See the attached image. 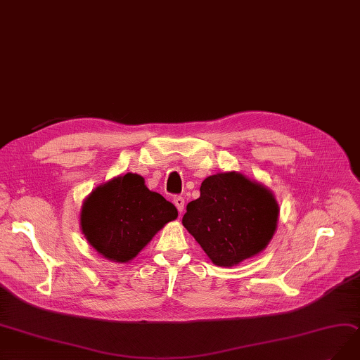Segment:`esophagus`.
Segmentation results:
<instances>
[{
	"instance_id": "obj_1",
	"label": "esophagus",
	"mask_w": 360,
	"mask_h": 360,
	"mask_svg": "<svg viewBox=\"0 0 360 360\" xmlns=\"http://www.w3.org/2000/svg\"><path fill=\"white\" fill-rule=\"evenodd\" d=\"M173 203H175V206H176V209H178L179 212H182V210H184V205H185V198L181 197V195H178V197L173 198Z\"/></svg>"
}]
</instances>
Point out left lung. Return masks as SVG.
<instances>
[{
	"label": "left lung",
	"instance_id": "obj_1",
	"mask_svg": "<svg viewBox=\"0 0 360 360\" xmlns=\"http://www.w3.org/2000/svg\"><path fill=\"white\" fill-rule=\"evenodd\" d=\"M274 193L240 172L207 176L182 225L218 267L230 269L269 246L277 229Z\"/></svg>",
	"mask_w": 360,
	"mask_h": 360
}]
</instances>
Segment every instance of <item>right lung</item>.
I'll return each instance as SVG.
<instances>
[{
  "label": "right lung",
  "instance_id": "add662e5",
  "mask_svg": "<svg viewBox=\"0 0 360 360\" xmlns=\"http://www.w3.org/2000/svg\"><path fill=\"white\" fill-rule=\"evenodd\" d=\"M176 218L175 206L148 190L138 173L129 172L98 185L84 198L79 227L99 255L124 264Z\"/></svg>",
  "mask_w": 360,
  "mask_h": 360
}]
</instances>
